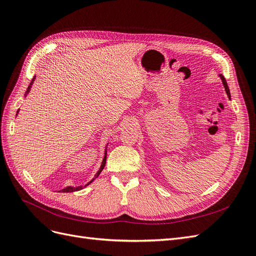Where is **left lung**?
<instances>
[{"instance_id":"1","label":"left lung","mask_w":256,"mask_h":256,"mask_svg":"<svg viewBox=\"0 0 256 256\" xmlns=\"http://www.w3.org/2000/svg\"><path fill=\"white\" fill-rule=\"evenodd\" d=\"M220 78H221V80H222V83H224V88H226V94H228V98H230V94L228 86V84H226V78H224V76H222V74H220Z\"/></svg>"}]
</instances>
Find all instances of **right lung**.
<instances>
[{"label":"right lung","mask_w":256,"mask_h":256,"mask_svg":"<svg viewBox=\"0 0 256 256\" xmlns=\"http://www.w3.org/2000/svg\"><path fill=\"white\" fill-rule=\"evenodd\" d=\"M34 78H35V76H34ZM34 78H32V80H34ZM32 80L30 82V86H28V90H26V94L30 92V85L32 84ZM105 164H106V151H105V156H104V158H103V162H102V164H101V168L98 169V171L96 172V174L94 176V178H98V174H100L101 173V171L103 170V168H104V166H105ZM89 184V183H88ZM87 184V185H88ZM83 188V186H78V187H66V188H64L62 189V192H76V190H80V189H82Z\"/></svg>","instance_id":"add662e5"}]
</instances>
